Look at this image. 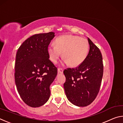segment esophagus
Listing matches in <instances>:
<instances>
[{"instance_id": "1", "label": "esophagus", "mask_w": 123, "mask_h": 123, "mask_svg": "<svg viewBox=\"0 0 123 123\" xmlns=\"http://www.w3.org/2000/svg\"><path fill=\"white\" fill-rule=\"evenodd\" d=\"M63 69H62V68H58L57 69L58 74H62L63 73Z\"/></svg>"}]
</instances>
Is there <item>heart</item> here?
I'll return each instance as SVG.
<instances>
[{
	"instance_id": "1",
	"label": "heart",
	"mask_w": 123,
	"mask_h": 123,
	"mask_svg": "<svg viewBox=\"0 0 123 123\" xmlns=\"http://www.w3.org/2000/svg\"><path fill=\"white\" fill-rule=\"evenodd\" d=\"M55 46L49 45L47 51L49 59L57 63L61 56L64 57L63 63L72 67L80 66L86 59L88 52V43L85 38L73 35H62L55 39Z\"/></svg>"
}]
</instances>
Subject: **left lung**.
<instances>
[{
    "label": "left lung",
    "mask_w": 123,
    "mask_h": 123,
    "mask_svg": "<svg viewBox=\"0 0 123 123\" xmlns=\"http://www.w3.org/2000/svg\"><path fill=\"white\" fill-rule=\"evenodd\" d=\"M89 50L86 59L75 68L64 70L66 97L73 105L87 106L98 94L103 75V58L98 48L89 38Z\"/></svg>",
    "instance_id": "8db88e82"
}]
</instances>
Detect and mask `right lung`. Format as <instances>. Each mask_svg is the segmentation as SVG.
<instances>
[{
	"label": "right lung",
	"mask_w": 123,
	"mask_h": 123,
	"mask_svg": "<svg viewBox=\"0 0 123 123\" xmlns=\"http://www.w3.org/2000/svg\"><path fill=\"white\" fill-rule=\"evenodd\" d=\"M54 37L53 32L33 35L22 43L16 54V87L22 99L30 107L43 105L50 95L49 87L57 69L49 59L47 48Z\"/></svg>",
	"instance_id": "add662e5"
}]
</instances>
